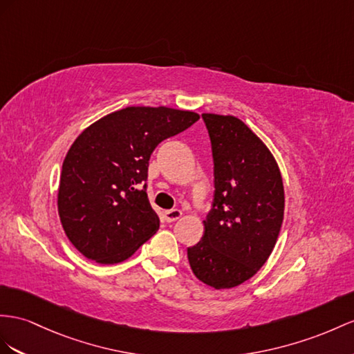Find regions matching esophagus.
I'll return each mask as SVG.
<instances>
[{
    "instance_id": "esophagus-1",
    "label": "esophagus",
    "mask_w": 354,
    "mask_h": 354,
    "mask_svg": "<svg viewBox=\"0 0 354 354\" xmlns=\"http://www.w3.org/2000/svg\"><path fill=\"white\" fill-rule=\"evenodd\" d=\"M180 216H183V211H179V209H170V211L165 212V218L167 223H174V221L179 220Z\"/></svg>"
}]
</instances>
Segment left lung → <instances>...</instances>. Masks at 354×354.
I'll use <instances>...</instances> for the list:
<instances>
[{
  "instance_id": "1",
  "label": "left lung",
  "mask_w": 354,
  "mask_h": 354,
  "mask_svg": "<svg viewBox=\"0 0 354 354\" xmlns=\"http://www.w3.org/2000/svg\"><path fill=\"white\" fill-rule=\"evenodd\" d=\"M214 157V202L201 242L187 250L193 274L216 290L257 274L284 218V185L266 145L236 116L203 113Z\"/></svg>"
}]
</instances>
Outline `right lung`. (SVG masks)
I'll list each match as a JSON object with an SVG mask.
<instances>
[{"label":"right lung","instance_id":"right-lung-1","mask_svg":"<svg viewBox=\"0 0 354 354\" xmlns=\"http://www.w3.org/2000/svg\"><path fill=\"white\" fill-rule=\"evenodd\" d=\"M198 118L166 106H130L77 136L62 162L58 214L79 252L102 265L120 263L158 230L147 184L141 185L151 153Z\"/></svg>","mask_w":354,"mask_h":354}]
</instances>
